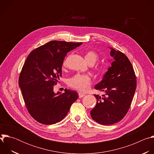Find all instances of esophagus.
Listing matches in <instances>:
<instances>
[{
    "instance_id": "1",
    "label": "esophagus",
    "mask_w": 154,
    "mask_h": 154,
    "mask_svg": "<svg viewBox=\"0 0 154 154\" xmlns=\"http://www.w3.org/2000/svg\"><path fill=\"white\" fill-rule=\"evenodd\" d=\"M85 96V94L82 93H79V98H82V97H83Z\"/></svg>"
}]
</instances>
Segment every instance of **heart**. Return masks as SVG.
Listing matches in <instances>:
<instances>
[{
  "label": "heart",
  "mask_w": 154,
  "mask_h": 154,
  "mask_svg": "<svg viewBox=\"0 0 154 154\" xmlns=\"http://www.w3.org/2000/svg\"><path fill=\"white\" fill-rule=\"evenodd\" d=\"M85 59L88 64H94L99 59L98 55L92 51L86 52ZM66 65V61L63 63V66ZM100 72L103 74L106 71L105 67H102L99 69ZM69 85L72 88L79 91L84 92L90 88L91 85V79L88 75L77 74L69 80Z\"/></svg>",
  "instance_id": "1"
}]
</instances>
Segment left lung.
Wrapping results in <instances>:
<instances>
[{
	"label": "left lung",
	"mask_w": 154,
	"mask_h": 154,
	"mask_svg": "<svg viewBox=\"0 0 154 154\" xmlns=\"http://www.w3.org/2000/svg\"><path fill=\"white\" fill-rule=\"evenodd\" d=\"M109 48L113 58L112 66L94 86L106 96L94 94L97 103L90 112L92 119L102 125L113 124L125 116L137 88L136 75L128 58L122 52Z\"/></svg>",
	"instance_id": "1"
}]
</instances>
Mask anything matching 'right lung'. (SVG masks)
<instances>
[{"mask_svg": "<svg viewBox=\"0 0 154 154\" xmlns=\"http://www.w3.org/2000/svg\"><path fill=\"white\" fill-rule=\"evenodd\" d=\"M82 42L51 41L30 52L22 69L19 86L30 115L38 122L51 125L61 121L78 98L75 91H54L61 77L67 53Z\"/></svg>", "mask_w": 154, "mask_h": 154, "instance_id": "1", "label": "right lung"}]
</instances>
